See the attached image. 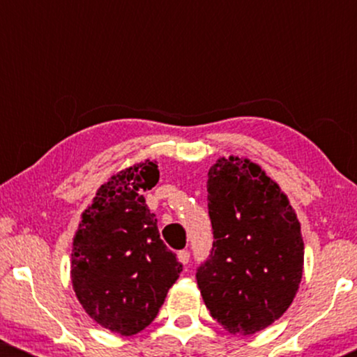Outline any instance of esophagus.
Returning a JSON list of instances; mask_svg holds the SVG:
<instances>
[{
	"label": "esophagus",
	"instance_id": "obj_1",
	"mask_svg": "<svg viewBox=\"0 0 357 357\" xmlns=\"http://www.w3.org/2000/svg\"><path fill=\"white\" fill-rule=\"evenodd\" d=\"M177 257H178V261L182 263V265H187V263L190 261V252L188 250H180L177 253Z\"/></svg>",
	"mask_w": 357,
	"mask_h": 357
}]
</instances>
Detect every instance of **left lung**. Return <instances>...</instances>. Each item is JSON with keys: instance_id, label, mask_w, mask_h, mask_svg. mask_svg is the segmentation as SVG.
Instances as JSON below:
<instances>
[{"instance_id": "1", "label": "left lung", "mask_w": 357, "mask_h": 357, "mask_svg": "<svg viewBox=\"0 0 357 357\" xmlns=\"http://www.w3.org/2000/svg\"><path fill=\"white\" fill-rule=\"evenodd\" d=\"M211 255L197 271L213 319L232 335H253L294 301L304 268L301 222L260 165L219 158L208 172Z\"/></svg>"}]
</instances>
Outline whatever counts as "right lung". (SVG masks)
<instances>
[{
    "instance_id": "1",
    "label": "right lung",
    "mask_w": 357,
    "mask_h": 357,
    "mask_svg": "<svg viewBox=\"0 0 357 357\" xmlns=\"http://www.w3.org/2000/svg\"><path fill=\"white\" fill-rule=\"evenodd\" d=\"M158 182V164L151 160L112 175L82 213L73 238L77 301L92 320L121 336L139 333L155 319L182 271L143 197Z\"/></svg>"
}]
</instances>
